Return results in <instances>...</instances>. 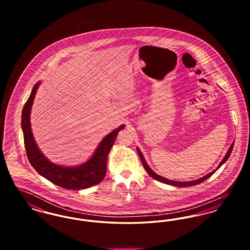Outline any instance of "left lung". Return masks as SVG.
<instances>
[{
    "label": "left lung",
    "mask_w": 250,
    "mask_h": 250,
    "mask_svg": "<svg viewBox=\"0 0 250 250\" xmlns=\"http://www.w3.org/2000/svg\"><path fill=\"white\" fill-rule=\"evenodd\" d=\"M233 145H234V143H232V144L230 145V147L229 148V150H228V152H227L226 155L224 156V158L222 159V161L220 162V164L218 165V167H217L214 170H213V171L210 172V173H208V174H206L205 176H203L202 178L198 179V180H194V181H189V182H177V181H172V180H168V179L164 178V177H162V176L156 174L155 171H154L150 167L148 166V164L146 163V161H145V159H144V157H143V154H142V152L140 151L139 148H137V151H138V153H139L140 158H141V160H142V162H143V167H144V168H145V170L148 172V174H149L152 178L155 179L156 181H159V182H161V183L167 184V185L174 186V187H191V186L199 185V184H201L202 182H204L206 179L211 177V176L214 174V172L228 160V158L229 157V155L231 154V151H232V149H233Z\"/></svg>",
    "instance_id": "8db88e82"
}]
</instances>
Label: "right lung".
Returning <instances> with one entry per match:
<instances>
[{"label":"right lung","instance_id":"obj_1","mask_svg":"<svg viewBox=\"0 0 250 250\" xmlns=\"http://www.w3.org/2000/svg\"><path fill=\"white\" fill-rule=\"evenodd\" d=\"M39 85L40 83L38 82L34 86L32 93L22 108L21 115L24 145L31 165L40 175L48 179L49 182L69 190L85 189L99 184L106 175L107 155L119 131L125 128V125H122L107 135L98 145L94 155L83 164L77 167H62L53 164L37 147L31 129V108Z\"/></svg>","mask_w":250,"mask_h":250}]
</instances>
